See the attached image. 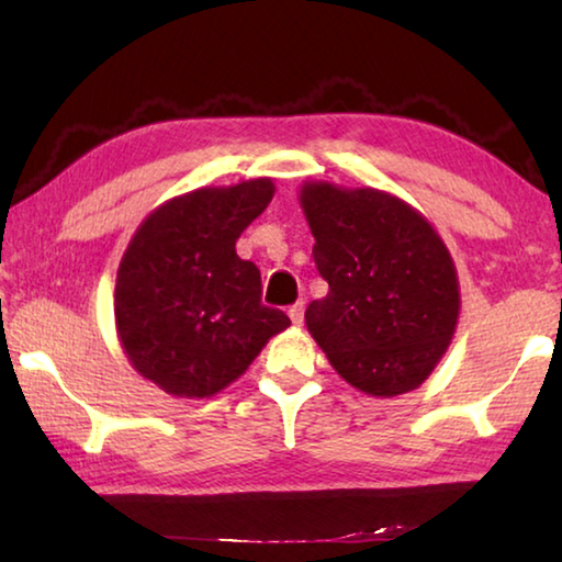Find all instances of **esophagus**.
<instances>
[{
	"label": "esophagus",
	"instance_id": "1",
	"mask_svg": "<svg viewBox=\"0 0 562 562\" xmlns=\"http://www.w3.org/2000/svg\"><path fill=\"white\" fill-rule=\"evenodd\" d=\"M288 315H290V319H292V325L300 327L302 322H304V302H294L292 307L288 310Z\"/></svg>",
	"mask_w": 562,
	"mask_h": 562
}]
</instances>
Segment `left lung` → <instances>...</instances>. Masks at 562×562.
Here are the masks:
<instances>
[{
    "instance_id": "8db88e82",
    "label": "left lung",
    "mask_w": 562,
    "mask_h": 562,
    "mask_svg": "<svg viewBox=\"0 0 562 562\" xmlns=\"http://www.w3.org/2000/svg\"><path fill=\"white\" fill-rule=\"evenodd\" d=\"M300 205L329 284L304 322L329 364L369 396L422 386L461 312L459 274L441 235L416 207L376 188L307 180Z\"/></svg>"
}]
</instances>
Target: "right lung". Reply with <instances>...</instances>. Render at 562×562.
<instances>
[{
  "mask_svg": "<svg viewBox=\"0 0 562 562\" xmlns=\"http://www.w3.org/2000/svg\"><path fill=\"white\" fill-rule=\"evenodd\" d=\"M272 195V178L198 188L133 233L113 292L116 331L131 367L166 394L215 396L290 327L260 302V270L235 252Z\"/></svg>",
  "mask_w": 562,
  "mask_h": 562,
  "instance_id": "add662e5",
  "label": "right lung"
}]
</instances>
